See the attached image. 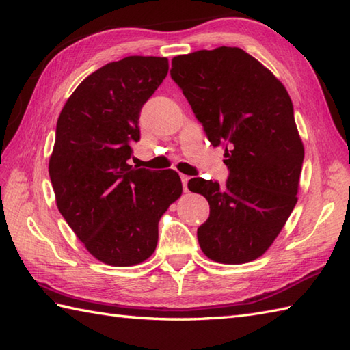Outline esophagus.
Returning a JSON list of instances; mask_svg holds the SVG:
<instances>
[{
	"label": "esophagus",
	"mask_w": 350,
	"mask_h": 350,
	"mask_svg": "<svg viewBox=\"0 0 350 350\" xmlns=\"http://www.w3.org/2000/svg\"><path fill=\"white\" fill-rule=\"evenodd\" d=\"M182 183H183V189L188 191V182H189V177L188 176H180Z\"/></svg>",
	"instance_id": "esophagus-1"
}]
</instances>
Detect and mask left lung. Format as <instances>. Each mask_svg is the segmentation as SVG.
<instances>
[{"instance_id": "1", "label": "left lung", "mask_w": 350, "mask_h": 350, "mask_svg": "<svg viewBox=\"0 0 350 350\" xmlns=\"http://www.w3.org/2000/svg\"><path fill=\"white\" fill-rule=\"evenodd\" d=\"M171 78L182 88L213 147H224V187L196 177L209 218L197 230L213 262L241 265L271 247L298 202L304 144L290 96L273 73L241 48L177 55Z\"/></svg>"}]
</instances>
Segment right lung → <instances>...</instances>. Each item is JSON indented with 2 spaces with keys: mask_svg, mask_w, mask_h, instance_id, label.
<instances>
[{
  "mask_svg": "<svg viewBox=\"0 0 350 350\" xmlns=\"http://www.w3.org/2000/svg\"><path fill=\"white\" fill-rule=\"evenodd\" d=\"M168 73L165 57L131 55L88 75L63 107L49 158L57 207L102 263L153 254L159 219L182 196L174 170L129 165L139 113Z\"/></svg>",
  "mask_w": 350,
  "mask_h": 350,
  "instance_id": "1",
  "label": "right lung"
}]
</instances>
